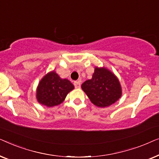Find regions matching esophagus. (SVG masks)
Here are the masks:
<instances>
[{"label":"esophagus","mask_w":159,"mask_h":159,"mask_svg":"<svg viewBox=\"0 0 159 159\" xmlns=\"http://www.w3.org/2000/svg\"><path fill=\"white\" fill-rule=\"evenodd\" d=\"M74 84H75V87L76 88H80V86H81V83H80V80L75 81V82H74Z\"/></svg>","instance_id":"obj_1"}]
</instances>
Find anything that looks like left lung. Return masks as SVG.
<instances>
[{"label": "left lung", "mask_w": 159, "mask_h": 159, "mask_svg": "<svg viewBox=\"0 0 159 159\" xmlns=\"http://www.w3.org/2000/svg\"><path fill=\"white\" fill-rule=\"evenodd\" d=\"M82 89L90 101L100 108L108 107L121 97L122 90L116 75L106 67H95L92 79L86 80Z\"/></svg>", "instance_id": "8db88e82"}]
</instances>
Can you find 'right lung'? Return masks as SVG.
<instances>
[{"mask_svg":"<svg viewBox=\"0 0 159 159\" xmlns=\"http://www.w3.org/2000/svg\"><path fill=\"white\" fill-rule=\"evenodd\" d=\"M75 86L67 79H62L55 71L47 73L37 87L36 98L39 103L47 107L59 105Z\"/></svg>","mask_w":159,"mask_h":159,"instance_id":"right-lung-1","label":"right lung"}]
</instances>
